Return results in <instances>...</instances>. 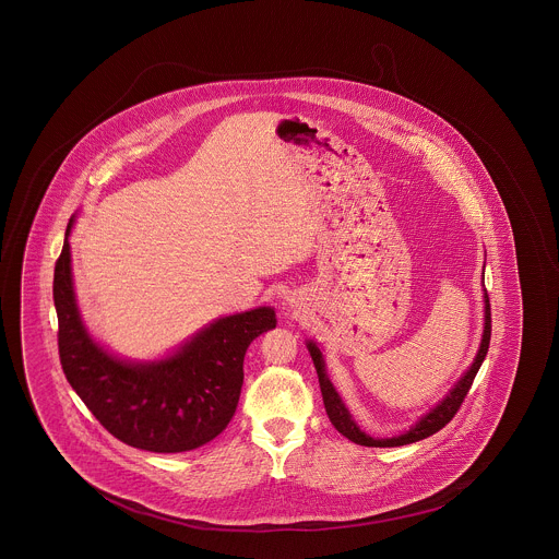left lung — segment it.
Instances as JSON below:
<instances>
[{
  "mask_svg": "<svg viewBox=\"0 0 559 559\" xmlns=\"http://www.w3.org/2000/svg\"><path fill=\"white\" fill-rule=\"evenodd\" d=\"M484 298H486V325H484V338H481L479 352H477L475 361L471 364L467 374L454 384V389H452V391L441 400L440 404H438L433 411L429 412V414H425V416H423V418L412 427L411 431H406L404 436H397V438L374 440V438H370V436H366V433H361V431H359V427L353 423L349 412H347V408L343 406V402H341L338 393L334 391L332 382L328 381V377H325L322 353H320V349H318L313 343H309L307 347H309L311 359H313L316 370H318V377H320L323 406H325L328 418H330V423L334 425V429H336L338 433H343L347 440L355 441V443H359V445H370V448H395V445H406V443L425 440V438H429V436H433V433H438L440 429H443V427L454 418V414L461 411V404L465 402V397H467V393H469L471 384H473V379H475V374H477V370H479V366H481V361H484V357H486V353H488V347H490V334H492L490 298H488V294H486Z\"/></svg>",
  "mask_w": 559,
  "mask_h": 559,
  "instance_id": "left-lung-1",
  "label": "left lung"
}]
</instances>
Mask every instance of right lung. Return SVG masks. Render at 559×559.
Returning <instances> with one entry per match:
<instances>
[{
    "label": "right lung",
    "mask_w": 559,
    "mask_h": 559,
    "mask_svg": "<svg viewBox=\"0 0 559 559\" xmlns=\"http://www.w3.org/2000/svg\"><path fill=\"white\" fill-rule=\"evenodd\" d=\"M55 265L62 372L96 420L119 441L148 452H187L214 440L236 414L248 345L275 328L261 307L210 323L177 355L157 364H126L86 332L71 282L69 231Z\"/></svg>",
    "instance_id": "obj_1"
}]
</instances>
